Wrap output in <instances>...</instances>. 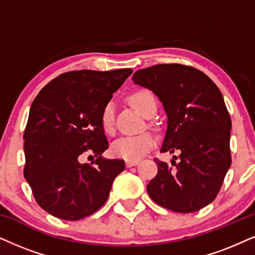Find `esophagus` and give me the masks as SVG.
Here are the masks:
<instances>
[{
    "instance_id": "esophagus-1",
    "label": "esophagus",
    "mask_w": 255,
    "mask_h": 255,
    "mask_svg": "<svg viewBox=\"0 0 255 255\" xmlns=\"http://www.w3.org/2000/svg\"><path fill=\"white\" fill-rule=\"evenodd\" d=\"M137 163H138V161H133V160H127V161H126V166H127L128 168H129V167L136 166Z\"/></svg>"
}]
</instances>
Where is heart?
<instances>
[{"label": "heart", "instance_id": "b5f03b06", "mask_svg": "<svg viewBox=\"0 0 255 255\" xmlns=\"http://www.w3.org/2000/svg\"><path fill=\"white\" fill-rule=\"evenodd\" d=\"M129 104L143 117H146V114L151 108H156L155 96L149 90H138V92L131 94L129 96ZM113 114H114V108H113L112 102H108L107 105H105L101 115H100L101 127L107 134L113 133V129H114V127H113ZM153 144L154 138L148 133L128 135V136L118 138L112 144V151L115 156L121 157V159L137 161L146 155L150 148L153 147Z\"/></svg>", "mask_w": 255, "mask_h": 255}]
</instances>
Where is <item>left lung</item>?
Masks as SVG:
<instances>
[{
    "instance_id": "1",
    "label": "left lung",
    "mask_w": 255,
    "mask_h": 255,
    "mask_svg": "<svg viewBox=\"0 0 255 255\" xmlns=\"http://www.w3.org/2000/svg\"><path fill=\"white\" fill-rule=\"evenodd\" d=\"M151 90L167 115L161 151H179L180 162L155 160L157 174L147 185L157 205L192 213L211 204L231 167L232 122L220 89L193 67L156 64L131 77Z\"/></svg>"
}]
</instances>
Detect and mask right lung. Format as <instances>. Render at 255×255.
Wrapping results in <instances>:
<instances>
[{
  "label": "right lung",
  "mask_w": 255,
  "mask_h": 255,
  "mask_svg": "<svg viewBox=\"0 0 255 255\" xmlns=\"http://www.w3.org/2000/svg\"><path fill=\"white\" fill-rule=\"evenodd\" d=\"M131 73L125 68L61 74L31 104L23 135L24 178L49 214L80 220L107 201L126 166L124 160L102 156L109 144L100 115ZM86 151L98 157L95 166L79 162Z\"/></svg>",
  "instance_id": "1"
}]
</instances>
